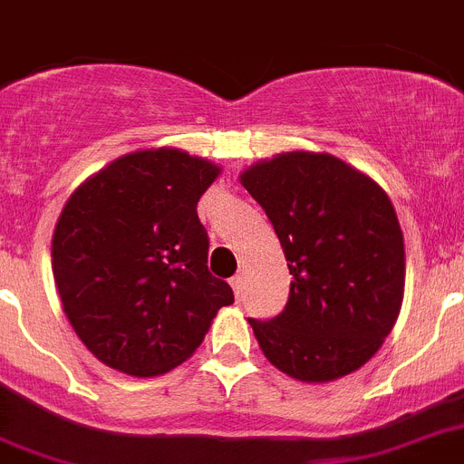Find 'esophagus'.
I'll return each mask as SVG.
<instances>
[{"mask_svg":"<svg viewBox=\"0 0 464 464\" xmlns=\"http://www.w3.org/2000/svg\"><path fill=\"white\" fill-rule=\"evenodd\" d=\"M231 288H233V293H236L237 300H240L242 293H245V276H242V275L233 276V279H231Z\"/></svg>","mask_w":464,"mask_h":464,"instance_id":"34e87169","label":"esophagus"}]
</instances>
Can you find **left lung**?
<instances>
[{"mask_svg": "<svg viewBox=\"0 0 464 464\" xmlns=\"http://www.w3.org/2000/svg\"><path fill=\"white\" fill-rule=\"evenodd\" d=\"M240 183L266 210L293 275L285 309L249 318L263 354L309 384L362 369L402 304L405 245L392 198L343 160L309 150L261 160Z\"/></svg>", "mask_w": 464, "mask_h": 464, "instance_id": "8db88e82", "label": "left lung"}]
</instances>
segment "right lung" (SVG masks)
Listing matches in <instances>:
<instances>
[{
    "mask_svg": "<svg viewBox=\"0 0 464 464\" xmlns=\"http://www.w3.org/2000/svg\"><path fill=\"white\" fill-rule=\"evenodd\" d=\"M222 169L180 149H144L89 176L52 236L63 314L110 369L153 378L192 357L222 306L197 203Z\"/></svg>",
    "mask_w": 464,
    "mask_h": 464,
    "instance_id": "obj_1",
    "label": "right lung"
}]
</instances>
